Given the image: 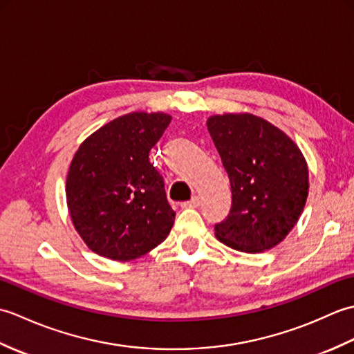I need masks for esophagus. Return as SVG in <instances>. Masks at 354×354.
<instances>
[{"label":"esophagus","mask_w":354,"mask_h":354,"mask_svg":"<svg viewBox=\"0 0 354 354\" xmlns=\"http://www.w3.org/2000/svg\"><path fill=\"white\" fill-rule=\"evenodd\" d=\"M199 205H201L199 196H194V198H192V201H187V202H183V204H181L183 208H198Z\"/></svg>","instance_id":"obj_1"}]
</instances>
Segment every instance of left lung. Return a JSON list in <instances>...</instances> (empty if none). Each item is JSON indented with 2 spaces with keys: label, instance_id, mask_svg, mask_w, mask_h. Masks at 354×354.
<instances>
[{
  "label": "left lung",
  "instance_id": "1",
  "mask_svg": "<svg viewBox=\"0 0 354 354\" xmlns=\"http://www.w3.org/2000/svg\"><path fill=\"white\" fill-rule=\"evenodd\" d=\"M228 173L232 204L214 225L216 237L240 252L277 246L295 227L309 194V170L288 135L252 114L213 115L207 122Z\"/></svg>",
  "mask_w": 354,
  "mask_h": 354
}]
</instances>
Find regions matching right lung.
I'll list each match as a JSON object with an SVG mask.
<instances>
[{"label":"right lung","instance_id":"obj_1","mask_svg":"<svg viewBox=\"0 0 354 354\" xmlns=\"http://www.w3.org/2000/svg\"><path fill=\"white\" fill-rule=\"evenodd\" d=\"M170 122L162 112H131L77 149L66 176V204L74 228L95 254L129 261L169 236L176 213L149 152Z\"/></svg>","mask_w":354,"mask_h":354}]
</instances>
